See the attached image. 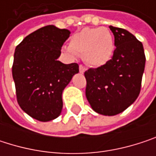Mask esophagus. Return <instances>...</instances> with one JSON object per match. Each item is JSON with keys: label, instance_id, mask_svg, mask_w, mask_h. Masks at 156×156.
<instances>
[{"label": "esophagus", "instance_id": "34e87169", "mask_svg": "<svg viewBox=\"0 0 156 156\" xmlns=\"http://www.w3.org/2000/svg\"><path fill=\"white\" fill-rule=\"evenodd\" d=\"M87 70V68L83 65H79V72L80 73H84Z\"/></svg>", "mask_w": 156, "mask_h": 156}]
</instances>
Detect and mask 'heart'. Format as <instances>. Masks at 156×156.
Masks as SVG:
<instances>
[{
  "mask_svg": "<svg viewBox=\"0 0 156 156\" xmlns=\"http://www.w3.org/2000/svg\"><path fill=\"white\" fill-rule=\"evenodd\" d=\"M70 58L83 55L84 61L92 67H101L112 58L115 41L112 33L106 28H86L74 34L69 46L63 48Z\"/></svg>",
  "mask_w": 156,
  "mask_h": 156,
  "instance_id": "obj_1",
  "label": "heart"
}]
</instances>
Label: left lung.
Listing matches in <instances>:
<instances>
[{
	"label": "left lung",
	"instance_id": "1",
	"mask_svg": "<svg viewBox=\"0 0 156 156\" xmlns=\"http://www.w3.org/2000/svg\"><path fill=\"white\" fill-rule=\"evenodd\" d=\"M115 37L114 54L108 62L88 69L86 97L94 111L115 115L132 105L141 90L145 65L142 42L126 30L110 26Z\"/></svg>",
	"mask_w": 156,
	"mask_h": 156
}]
</instances>
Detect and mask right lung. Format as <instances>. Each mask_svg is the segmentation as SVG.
I'll return each instance as SVG.
<instances>
[{"mask_svg":"<svg viewBox=\"0 0 156 156\" xmlns=\"http://www.w3.org/2000/svg\"><path fill=\"white\" fill-rule=\"evenodd\" d=\"M70 31L54 25L30 33L16 47L12 64L17 101L30 116L41 122L57 118L62 110V92L78 73L77 63L57 58Z\"/></svg>","mask_w":156,"mask_h":156,"instance_id":"1","label":"right lung"}]
</instances>
